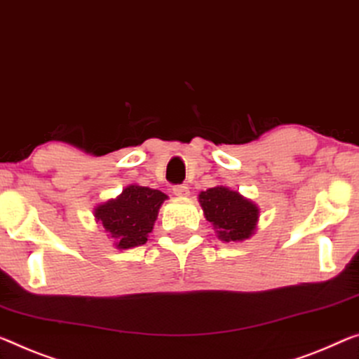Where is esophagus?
Listing matches in <instances>:
<instances>
[{
	"label": "esophagus",
	"instance_id": "obj_1",
	"mask_svg": "<svg viewBox=\"0 0 359 359\" xmlns=\"http://www.w3.org/2000/svg\"><path fill=\"white\" fill-rule=\"evenodd\" d=\"M173 194L178 196V197H187V196H189V187H187L186 184L173 186Z\"/></svg>",
	"mask_w": 359,
	"mask_h": 359
}]
</instances>
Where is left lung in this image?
Wrapping results in <instances>:
<instances>
[{
  "instance_id": "1",
  "label": "left lung",
  "mask_w": 359,
  "mask_h": 359,
  "mask_svg": "<svg viewBox=\"0 0 359 359\" xmlns=\"http://www.w3.org/2000/svg\"><path fill=\"white\" fill-rule=\"evenodd\" d=\"M203 215L213 224L218 239L241 242L255 233L260 210L249 198L226 186L210 187L198 194Z\"/></svg>"
}]
</instances>
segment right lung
Returning a JSON list of instances; mask_svg holds the SVG:
<instances>
[{
    "label": "right lung",
    "mask_w": 359,
    "mask_h": 359,
    "mask_svg": "<svg viewBox=\"0 0 359 359\" xmlns=\"http://www.w3.org/2000/svg\"><path fill=\"white\" fill-rule=\"evenodd\" d=\"M167 194L146 186H126L117 198L95 208V217L106 233L115 239L120 250L133 249L147 242V236L156 223L158 208Z\"/></svg>",
    "instance_id": "obj_1"
}]
</instances>
